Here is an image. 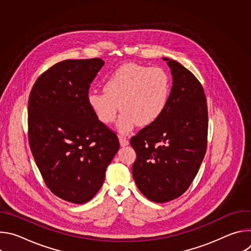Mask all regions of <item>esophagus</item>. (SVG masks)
<instances>
[{"instance_id":"esophagus-1","label":"esophagus","mask_w":251,"mask_h":251,"mask_svg":"<svg viewBox=\"0 0 251 251\" xmlns=\"http://www.w3.org/2000/svg\"><path fill=\"white\" fill-rule=\"evenodd\" d=\"M119 142H120V145L122 147H125V146H127L129 144V141L125 137H123V136H119Z\"/></svg>"}]
</instances>
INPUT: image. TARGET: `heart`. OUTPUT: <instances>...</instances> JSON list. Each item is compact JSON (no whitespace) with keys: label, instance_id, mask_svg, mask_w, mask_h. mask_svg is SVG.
I'll return each mask as SVG.
<instances>
[{"label":"heart","instance_id":"heart-1","mask_svg":"<svg viewBox=\"0 0 251 251\" xmlns=\"http://www.w3.org/2000/svg\"><path fill=\"white\" fill-rule=\"evenodd\" d=\"M104 92L91 91L87 102L103 124L113 123L120 109L117 128L129 133L138 124L148 126L164 113L170 95V80L161 67L126 63L115 69L103 82Z\"/></svg>","mask_w":251,"mask_h":251}]
</instances>
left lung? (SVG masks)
<instances>
[{
    "mask_svg": "<svg viewBox=\"0 0 251 251\" xmlns=\"http://www.w3.org/2000/svg\"><path fill=\"white\" fill-rule=\"evenodd\" d=\"M163 59L173 75L166 109L130 140L137 155L132 166L134 181L155 202L175 200L189 189L205 155L208 126L201 82L181 63Z\"/></svg>",
    "mask_w": 251,
    "mask_h": 251,
    "instance_id": "obj_1",
    "label": "left lung"
}]
</instances>
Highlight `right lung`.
<instances>
[{
	"mask_svg": "<svg viewBox=\"0 0 251 251\" xmlns=\"http://www.w3.org/2000/svg\"><path fill=\"white\" fill-rule=\"evenodd\" d=\"M101 58L55 63L34 82L27 104L29 147L47 187L74 203L90 201L119 150L115 132L87 102Z\"/></svg>",
	"mask_w": 251,
	"mask_h": 251,
	"instance_id": "1",
	"label": "right lung"
}]
</instances>
